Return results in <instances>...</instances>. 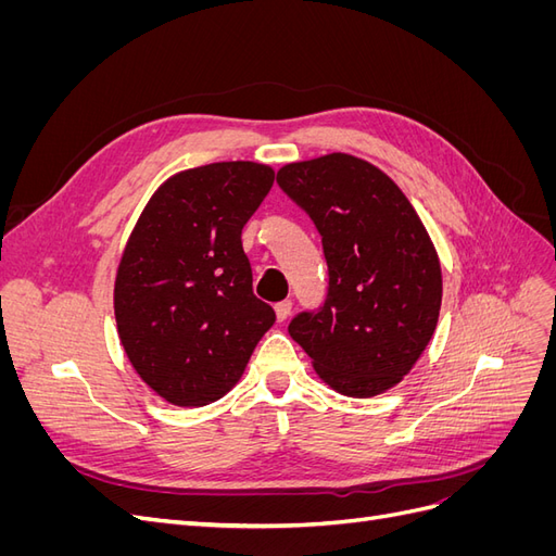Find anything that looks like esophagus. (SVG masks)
<instances>
[{"label":"esophagus","instance_id":"obj_1","mask_svg":"<svg viewBox=\"0 0 556 556\" xmlns=\"http://www.w3.org/2000/svg\"><path fill=\"white\" fill-rule=\"evenodd\" d=\"M290 313H292V301H280V304H276L278 323H285V319L290 317Z\"/></svg>","mask_w":556,"mask_h":556}]
</instances>
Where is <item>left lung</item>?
<instances>
[{"mask_svg": "<svg viewBox=\"0 0 556 556\" xmlns=\"http://www.w3.org/2000/svg\"><path fill=\"white\" fill-rule=\"evenodd\" d=\"M280 190L323 237L329 288L288 331L317 376L345 396H376L406 376L439 323L443 278L429 233L378 166L345 153L285 164Z\"/></svg>", "mask_w": 556, "mask_h": 556, "instance_id": "1", "label": "left lung"}]
</instances>
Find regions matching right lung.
I'll return each mask as SVG.
<instances>
[{"label": "right lung", "mask_w": 556, "mask_h": 556, "mask_svg": "<svg viewBox=\"0 0 556 556\" xmlns=\"http://www.w3.org/2000/svg\"><path fill=\"white\" fill-rule=\"evenodd\" d=\"M274 185L257 162L180 172L150 197L117 266V333L141 380L174 406H206L245 371L276 313L252 292L241 231Z\"/></svg>", "instance_id": "right-lung-1"}]
</instances>
